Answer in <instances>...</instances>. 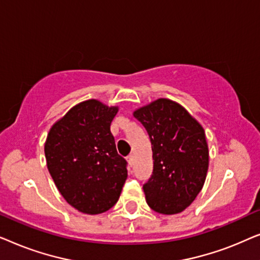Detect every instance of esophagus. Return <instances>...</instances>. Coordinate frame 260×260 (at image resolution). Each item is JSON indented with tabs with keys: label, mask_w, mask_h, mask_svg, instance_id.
<instances>
[{
	"label": "esophagus",
	"mask_w": 260,
	"mask_h": 260,
	"mask_svg": "<svg viewBox=\"0 0 260 260\" xmlns=\"http://www.w3.org/2000/svg\"><path fill=\"white\" fill-rule=\"evenodd\" d=\"M126 161H127V163H129V166L131 167L133 166V163H134V156L133 155H129L126 157Z\"/></svg>",
	"instance_id": "esophagus-1"
}]
</instances>
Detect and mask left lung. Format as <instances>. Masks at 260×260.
<instances>
[{"instance_id": "8db88e82", "label": "left lung", "mask_w": 260, "mask_h": 260, "mask_svg": "<svg viewBox=\"0 0 260 260\" xmlns=\"http://www.w3.org/2000/svg\"><path fill=\"white\" fill-rule=\"evenodd\" d=\"M134 117L151 142L154 169L143 184L147 204L161 214L181 213L200 193L207 175L204 127L183 106L166 98L137 109Z\"/></svg>"}]
</instances>
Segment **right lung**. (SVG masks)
I'll list each match as a JSON object with an SVG mask.
<instances>
[{"label":"right lung","mask_w":260,"mask_h":260,"mask_svg":"<svg viewBox=\"0 0 260 260\" xmlns=\"http://www.w3.org/2000/svg\"><path fill=\"white\" fill-rule=\"evenodd\" d=\"M117 112V106L97 99L81 102L47 135L49 174L63 199L85 214H101L113 207L127 177V163L117 152L110 131Z\"/></svg>","instance_id":"add662e5"}]
</instances>
